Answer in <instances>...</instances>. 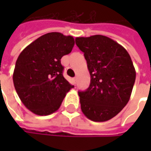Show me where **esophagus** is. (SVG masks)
Here are the masks:
<instances>
[{
    "label": "esophagus",
    "instance_id": "esophagus-1",
    "mask_svg": "<svg viewBox=\"0 0 151 151\" xmlns=\"http://www.w3.org/2000/svg\"><path fill=\"white\" fill-rule=\"evenodd\" d=\"M76 81H77V77H75V78H74V83L76 84Z\"/></svg>",
    "mask_w": 151,
    "mask_h": 151
}]
</instances>
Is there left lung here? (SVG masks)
<instances>
[{"instance_id": "1", "label": "left lung", "mask_w": 151, "mask_h": 151, "mask_svg": "<svg viewBox=\"0 0 151 151\" xmlns=\"http://www.w3.org/2000/svg\"><path fill=\"white\" fill-rule=\"evenodd\" d=\"M76 44L84 53L91 75L89 87L78 92L81 111L94 122L113 119L129 101L135 81L130 55L103 35L78 37Z\"/></svg>"}]
</instances>
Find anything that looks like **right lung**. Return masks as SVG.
Returning a JSON list of instances; mask_svg holds the SVG:
<instances>
[{"instance_id": "add662e5", "label": "right lung", "mask_w": 151, "mask_h": 151, "mask_svg": "<svg viewBox=\"0 0 151 151\" xmlns=\"http://www.w3.org/2000/svg\"><path fill=\"white\" fill-rule=\"evenodd\" d=\"M75 44L72 36L46 33L22 51L13 72L15 89L24 106L46 116L57 111L66 93L74 87L63 76L60 60Z\"/></svg>"}]
</instances>
